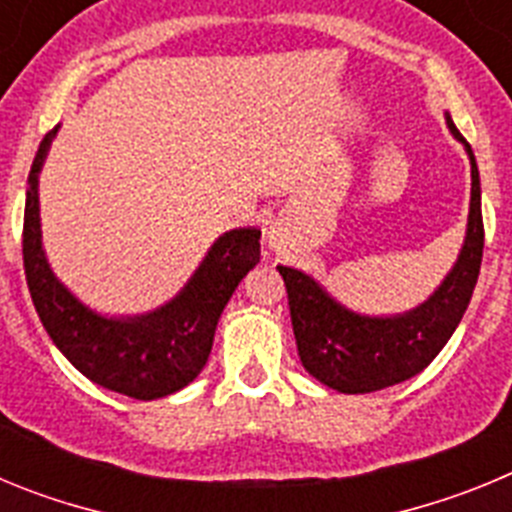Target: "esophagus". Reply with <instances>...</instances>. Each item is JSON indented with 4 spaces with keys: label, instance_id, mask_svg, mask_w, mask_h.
Returning a JSON list of instances; mask_svg holds the SVG:
<instances>
[{
    "label": "esophagus",
    "instance_id": "1",
    "mask_svg": "<svg viewBox=\"0 0 512 512\" xmlns=\"http://www.w3.org/2000/svg\"><path fill=\"white\" fill-rule=\"evenodd\" d=\"M266 241H269V248H274V251H284V246H287V235H284V230L279 228V225H271Z\"/></svg>",
    "mask_w": 512,
    "mask_h": 512
}]
</instances>
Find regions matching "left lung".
<instances>
[{
  "label": "left lung",
  "mask_w": 512,
  "mask_h": 512,
  "mask_svg": "<svg viewBox=\"0 0 512 512\" xmlns=\"http://www.w3.org/2000/svg\"><path fill=\"white\" fill-rule=\"evenodd\" d=\"M446 122L451 133L464 140L451 117ZM464 146L472 161L467 238L456 266L428 302L395 318H366L330 300L325 289L302 271L277 266L287 287L302 366L330 390L366 395L415 377L436 359L467 312L482 264L485 223L477 161L467 140Z\"/></svg>",
  "instance_id": "8db88e82"
}]
</instances>
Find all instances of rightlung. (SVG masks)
Returning <instances> with one entry per match:
<instances>
[{
	"instance_id": "add662e5",
	"label": "right lung",
	"mask_w": 512,
	"mask_h": 512,
	"mask_svg": "<svg viewBox=\"0 0 512 512\" xmlns=\"http://www.w3.org/2000/svg\"><path fill=\"white\" fill-rule=\"evenodd\" d=\"M56 130L40 140L27 176L22 261L30 297L48 336L87 379L135 400L182 390L202 372L220 312L248 271L261 261V230L217 238L187 287L161 310L128 320L102 318L53 277L40 246L38 174Z\"/></svg>"
}]
</instances>
